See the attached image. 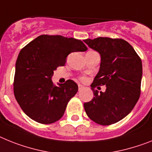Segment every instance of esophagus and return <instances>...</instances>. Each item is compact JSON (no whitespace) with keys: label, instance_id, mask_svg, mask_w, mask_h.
<instances>
[{"label":"esophagus","instance_id":"esophagus-1","mask_svg":"<svg viewBox=\"0 0 152 152\" xmlns=\"http://www.w3.org/2000/svg\"><path fill=\"white\" fill-rule=\"evenodd\" d=\"M78 86H79V90H80H80H82L84 88V86H83V85H80V84H79Z\"/></svg>","mask_w":152,"mask_h":152}]
</instances>
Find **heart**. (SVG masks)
<instances>
[{"label":"heart","instance_id":"obj_1","mask_svg":"<svg viewBox=\"0 0 152 152\" xmlns=\"http://www.w3.org/2000/svg\"><path fill=\"white\" fill-rule=\"evenodd\" d=\"M81 80H82V81H83V82H85V81L86 80V79L85 78V77H82V78H81Z\"/></svg>","mask_w":152,"mask_h":152}]
</instances>
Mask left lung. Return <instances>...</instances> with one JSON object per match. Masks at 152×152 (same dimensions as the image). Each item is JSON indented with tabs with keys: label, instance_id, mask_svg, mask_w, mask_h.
I'll return each instance as SVG.
<instances>
[{
	"label": "left lung",
	"instance_id": "left-lung-1",
	"mask_svg": "<svg viewBox=\"0 0 152 152\" xmlns=\"http://www.w3.org/2000/svg\"><path fill=\"white\" fill-rule=\"evenodd\" d=\"M83 42L101 57L100 70L91 84L94 96L84 104V109L93 121L110 125L130 113L140 97L141 59L124 39L99 37ZM97 86H106V91L99 93L95 90Z\"/></svg>",
	"mask_w": 152,
	"mask_h": 152
}]
</instances>
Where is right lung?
Returning <instances> with one entry per match:
<instances>
[{"label":"right lung","instance_id":"obj_1","mask_svg":"<svg viewBox=\"0 0 152 152\" xmlns=\"http://www.w3.org/2000/svg\"><path fill=\"white\" fill-rule=\"evenodd\" d=\"M86 50L82 41L48 35L37 37L21 49L15 65L14 94L27 116L43 124L60 119L78 86L71 80L55 86L52 76L64 66L69 54Z\"/></svg>","mask_w":152,"mask_h":152}]
</instances>
